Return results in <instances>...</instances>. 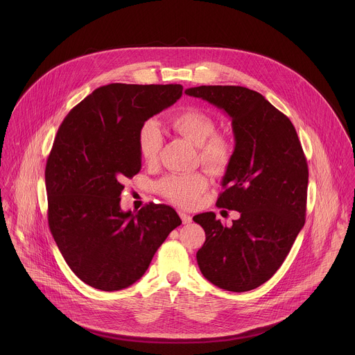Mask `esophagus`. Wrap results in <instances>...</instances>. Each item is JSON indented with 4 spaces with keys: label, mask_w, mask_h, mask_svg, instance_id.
I'll list each match as a JSON object with an SVG mask.
<instances>
[{
    "label": "esophagus",
    "mask_w": 355,
    "mask_h": 355,
    "mask_svg": "<svg viewBox=\"0 0 355 355\" xmlns=\"http://www.w3.org/2000/svg\"><path fill=\"white\" fill-rule=\"evenodd\" d=\"M179 216H180L183 224H189V223H191V220H193V217H191L190 214H187L186 211H183V210H179Z\"/></svg>",
    "instance_id": "obj_1"
}]
</instances>
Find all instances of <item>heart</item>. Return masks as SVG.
I'll use <instances>...</instances> for the list:
<instances>
[{
    "label": "heart",
    "mask_w": 355,
    "mask_h": 355,
    "mask_svg": "<svg viewBox=\"0 0 355 355\" xmlns=\"http://www.w3.org/2000/svg\"><path fill=\"white\" fill-rule=\"evenodd\" d=\"M169 125L175 132L196 144L200 159L211 172H221L230 164L234 146L224 134H217L214 119L202 109L187 107L171 117ZM161 149V132L158 125L148 120L138 131V150L146 164L155 162ZM209 186V178L203 172L172 173L158 182L162 197L175 205L190 207L200 201Z\"/></svg>",
    "instance_id": "obj_1"
}]
</instances>
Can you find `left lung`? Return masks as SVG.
<instances>
[{
  "label": "left lung",
  "mask_w": 355,
  "mask_h": 355,
  "mask_svg": "<svg viewBox=\"0 0 355 355\" xmlns=\"http://www.w3.org/2000/svg\"><path fill=\"white\" fill-rule=\"evenodd\" d=\"M184 93L225 110L235 137L216 205L241 217L225 227L213 211L194 216L206 234L197 262L211 284L250 291L276 273L304 227L306 157L290 119L259 93L242 86H200Z\"/></svg>",
  "instance_id": "obj_1"
}]
</instances>
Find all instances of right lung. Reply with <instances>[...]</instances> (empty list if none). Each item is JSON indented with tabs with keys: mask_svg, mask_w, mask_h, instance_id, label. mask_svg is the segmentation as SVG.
<instances>
[{
	"mask_svg": "<svg viewBox=\"0 0 355 355\" xmlns=\"http://www.w3.org/2000/svg\"><path fill=\"white\" fill-rule=\"evenodd\" d=\"M182 85L112 83L96 89L61 123L45 169L51 235L71 270L102 291L139 280L182 224L166 205L123 211V182L141 171L138 131L182 97Z\"/></svg>",
	"mask_w": 355,
	"mask_h": 355,
	"instance_id": "1",
	"label": "right lung"
}]
</instances>
